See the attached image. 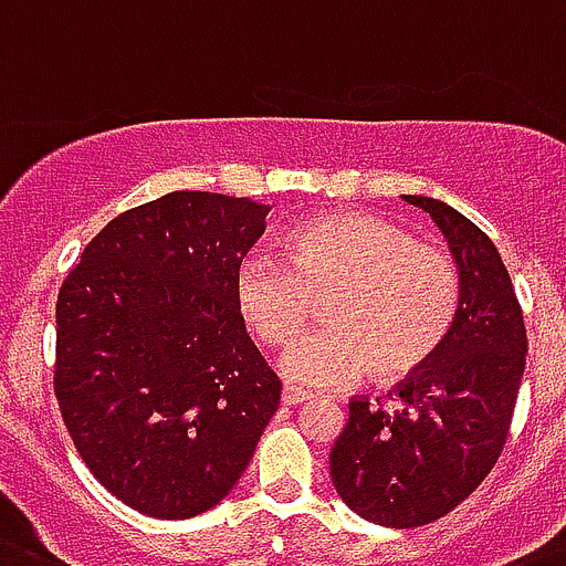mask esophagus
I'll return each instance as SVG.
<instances>
[{"mask_svg": "<svg viewBox=\"0 0 566 566\" xmlns=\"http://www.w3.org/2000/svg\"><path fill=\"white\" fill-rule=\"evenodd\" d=\"M311 400V394L305 391V388L298 386H284L282 388V402L284 406H298V402Z\"/></svg>", "mask_w": 566, "mask_h": 566, "instance_id": "esophagus-1", "label": "esophagus"}]
</instances>
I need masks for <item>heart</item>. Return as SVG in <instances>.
Wrapping results in <instances>:
<instances>
[{
  "label": "heart",
  "mask_w": 566,
  "mask_h": 566,
  "mask_svg": "<svg viewBox=\"0 0 566 566\" xmlns=\"http://www.w3.org/2000/svg\"><path fill=\"white\" fill-rule=\"evenodd\" d=\"M284 261L247 255L232 296L268 348L291 345L331 293L325 322L282 356L284 377L307 388H345L415 377L443 348L460 311L458 261L443 247L371 212H331L284 235Z\"/></svg>",
  "instance_id": "obj_1"
}]
</instances>
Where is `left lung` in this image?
<instances>
[{
    "mask_svg": "<svg viewBox=\"0 0 566 566\" xmlns=\"http://www.w3.org/2000/svg\"><path fill=\"white\" fill-rule=\"evenodd\" d=\"M406 201L434 218L458 261V322L388 402L354 397L331 449L342 501L391 530L431 524L481 486L510 434L526 365L524 313L492 239L449 203Z\"/></svg>",
    "mask_w": 566,
    "mask_h": 566,
    "instance_id": "left-lung-1",
    "label": "left lung"
}]
</instances>
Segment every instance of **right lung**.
Masks as SVG:
<instances>
[{
  "mask_svg": "<svg viewBox=\"0 0 566 566\" xmlns=\"http://www.w3.org/2000/svg\"><path fill=\"white\" fill-rule=\"evenodd\" d=\"M270 207L169 192L88 241L56 296L54 394L80 458L117 501L180 521L244 474L282 382L232 282Z\"/></svg>",
  "mask_w": 566,
  "mask_h": 566,
  "instance_id": "right-lung-1",
  "label": "right lung"
}]
</instances>
